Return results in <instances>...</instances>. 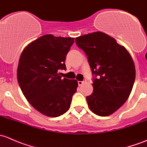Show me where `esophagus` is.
Wrapping results in <instances>:
<instances>
[{
  "mask_svg": "<svg viewBox=\"0 0 147 147\" xmlns=\"http://www.w3.org/2000/svg\"><path fill=\"white\" fill-rule=\"evenodd\" d=\"M85 81H86V79L85 80H84V81H78V86H82L83 84H84V83L85 82Z\"/></svg>",
  "mask_w": 147,
  "mask_h": 147,
  "instance_id": "esophagus-1",
  "label": "esophagus"
}]
</instances>
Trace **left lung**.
<instances>
[{"instance_id":"1","label":"left lung","mask_w":147,"mask_h":147,"mask_svg":"<svg viewBox=\"0 0 147 147\" xmlns=\"http://www.w3.org/2000/svg\"><path fill=\"white\" fill-rule=\"evenodd\" d=\"M75 41L87 56L93 76V92L86 97L88 105L98 115H110L129 98L135 80L134 61L123 46L101 32Z\"/></svg>"}]
</instances>
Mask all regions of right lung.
<instances>
[{
    "instance_id": "add662e5",
    "label": "right lung",
    "mask_w": 147,
    "mask_h": 147,
    "mask_svg": "<svg viewBox=\"0 0 147 147\" xmlns=\"http://www.w3.org/2000/svg\"><path fill=\"white\" fill-rule=\"evenodd\" d=\"M74 42L71 37L46 34L31 42L20 57L17 76L21 90L32 106L48 117L66 113L76 92V80L58 74L66 69L64 61Z\"/></svg>"
}]
</instances>
